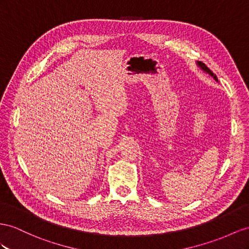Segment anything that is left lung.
Listing matches in <instances>:
<instances>
[{"mask_svg":"<svg viewBox=\"0 0 249 249\" xmlns=\"http://www.w3.org/2000/svg\"><path fill=\"white\" fill-rule=\"evenodd\" d=\"M196 64H197V66H199V67L203 70V71H205V72L208 73L209 75H212L213 78L216 82H218V78H216V75L212 71V70H210V69L205 65V64L202 63V62H196Z\"/></svg>","mask_w":249,"mask_h":249,"instance_id":"left-lung-1","label":"left lung"}]
</instances>
